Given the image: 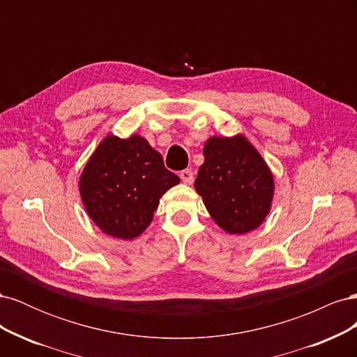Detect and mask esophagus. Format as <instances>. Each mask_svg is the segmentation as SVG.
I'll use <instances>...</instances> for the list:
<instances>
[{
    "label": "esophagus",
    "instance_id": "34e87169",
    "mask_svg": "<svg viewBox=\"0 0 357 357\" xmlns=\"http://www.w3.org/2000/svg\"><path fill=\"white\" fill-rule=\"evenodd\" d=\"M180 178L183 183H186V185H192L193 183V171L192 169H183L180 172Z\"/></svg>",
    "mask_w": 357,
    "mask_h": 357
}]
</instances>
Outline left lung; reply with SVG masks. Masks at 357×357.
Masks as SVG:
<instances>
[{"instance_id":"left-lung-1","label":"left lung","mask_w":357,"mask_h":357,"mask_svg":"<svg viewBox=\"0 0 357 357\" xmlns=\"http://www.w3.org/2000/svg\"><path fill=\"white\" fill-rule=\"evenodd\" d=\"M195 189L213 220L228 234H247L271 208L274 178L244 135L211 137L204 146Z\"/></svg>"}]
</instances>
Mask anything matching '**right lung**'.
Returning <instances> with one entry per match:
<instances>
[{
    "label": "right lung",
    "instance_id": "obj_1",
    "mask_svg": "<svg viewBox=\"0 0 357 357\" xmlns=\"http://www.w3.org/2000/svg\"><path fill=\"white\" fill-rule=\"evenodd\" d=\"M180 183L142 135H107L86 164L79 189L86 213L119 240H132L153 219L159 199Z\"/></svg>",
    "mask_w": 357,
    "mask_h": 357
}]
</instances>
